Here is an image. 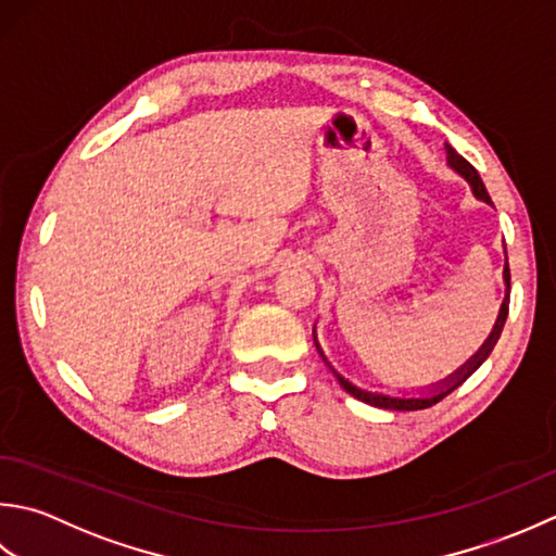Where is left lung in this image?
<instances>
[{
	"label": "left lung",
	"mask_w": 556,
	"mask_h": 556,
	"mask_svg": "<svg viewBox=\"0 0 556 556\" xmlns=\"http://www.w3.org/2000/svg\"><path fill=\"white\" fill-rule=\"evenodd\" d=\"M446 163H448L451 169H456V173H458L463 179H466L475 197H478V199L484 201V203H490V206H492V199H490V194H486V189H484V185H482L478 169H475V167L466 161V157L453 151L448 143H446ZM504 282H506V298H504V302H502V309H500V316H496V324H494V328H492L490 338H486V341L482 343V348L466 362V365H463L458 371H453L451 377H446L444 381L434 383V387L429 389L427 393H420V395H389V393H379V391H369V389L355 387L353 381L345 379L343 374H338V371L331 367V362L326 359L319 341H316V331H314L316 350H319L321 357L326 359L328 369H331V371L336 374L338 383H341V387H343L350 395H353V399H357V401H362V403H367V405H374V407H383V410H425V407H432V405L439 403L441 399H446V395H448L451 391H456V389L460 387V383L466 381V379L470 377V374L482 365V362H484L486 357H490V353L494 350L496 341H500L502 328H504V321H506V314H508L506 302H508V290H511V276H508V264L504 266Z\"/></svg>",
	"instance_id": "obj_1"
}]
</instances>
